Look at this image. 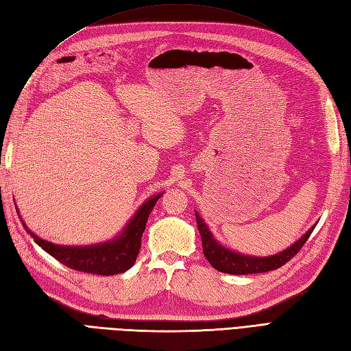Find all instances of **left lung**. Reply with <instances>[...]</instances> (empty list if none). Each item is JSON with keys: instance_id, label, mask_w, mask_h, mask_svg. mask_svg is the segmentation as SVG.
I'll use <instances>...</instances> for the list:
<instances>
[{"instance_id": "left-lung-1", "label": "left lung", "mask_w": 351, "mask_h": 351, "mask_svg": "<svg viewBox=\"0 0 351 351\" xmlns=\"http://www.w3.org/2000/svg\"><path fill=\"white\" fill-rule=\"evenodd\" d=\"M195 215L205 258L217 271L232 275L261 274L281 268L284 263L289 262L294 254L303 247V244L307 241V239L312 234L313 228L316 227V224L311 227L299 240L294 241L291 246L284 249L280 253L271 254V256H250V254H243L222 246V244L214 237V234H212L209 227L206 226V222L202 219L197 210L195 212Z\"/></svg>"}]
</instances>
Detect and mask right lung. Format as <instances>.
<instances>
[{"instance_id": "1", "label": "right lung", "mask_w": 351, "mask_h": 351, "mask_svg": "<svg viewBox=\"0 0 351 351\" xmlns=\"http://www.w3.org/2000/svg\"><path fill=\"white\" fill-rule=\"evenodd\" d=\"M162 195L164 192L145 200L119 236L108 241L90 244V246H64V244H56L40 239L27 228L17 206L16 210L20 222H22L25 230L32 236L34 241L39 244L47 253H49L52 258L60 261L62 265L80 272L115 275L125 272L134 265L142 246V234L145 231L147 218H149V214L152 212L156 200Z\"/></svg>"}]
</instances>
